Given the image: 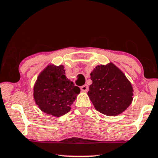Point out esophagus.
Segmentation results:
<instances>
[{
  "instance_id": "esophagus-1",
  "label": "esophagus",
  "mask_w": 158,
  "mask_h": 158,
  "mask_svg": "<svg viewBox=\"0 0 158 158\" xmlns=\"http://www.w3.org/2000/svg\"><path fill=\"white\" fill-rule=\"evenodd\" d=\"M81 90L83 91V92H87V89H88V86H87V85H84L82 86H81L80 87Z\"/></svg>"
}]
</instances>
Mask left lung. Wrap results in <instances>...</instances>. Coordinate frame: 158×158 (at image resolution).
Wrapping results in <instances>:
<instances>
[{"instance_id": "obj_1", "label": "left lung", "mask_w": 158, "mask_h": 158, "mask_svg": "<svg viewBox=\"0 0 158 158\" xmlns=\"http://www.w3.org/2000/svg\"><path fill=\"white\" fill-rule=\"evenodd\" d=\"M88 96L95 109L107 116H117L131 105L133 87L125 74L113 63L98 65L90 73Z\"/></svg>"}]
</instances>
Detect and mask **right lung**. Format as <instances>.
I'll return each mask as SVG.
<instances>
[{
	"label": "right lung",
	"mask_w": 158,
	"mask_h": 158,
	"mask_svg": "<svg viewBox=\"0 0 158 158\" xmlns=\"http://www.w3.org/2000/svg\"><path fill=\"white\" fill-rule=\"evenodd\" d=\"M79 92V87L65 77L63 65H50L38 77L33 95L41 111L57 117L71 110Z\"/></svg>",
	"instance_id": "right-lung-1"
}]
</instances>
